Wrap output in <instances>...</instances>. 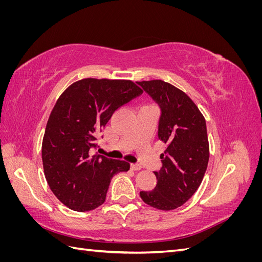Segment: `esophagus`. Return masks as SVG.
<instances>
[{
  "label": "esophagus",
  "instance_id": "1",
  "mask_svg": "<svg viewBox=\"0 0 262 262\" xmlns=\"http://www.w3.org/2000/svg\"><path fill=\"white\" fill-rule=\"evenodd\" d=\"M130 167L132 170H141L142 169V166L140 164H131Z\"/></svg>",
  "mask_w": 262,
  "mask_h": 262
}]
</instances>
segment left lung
I'll return each instance as SVG.
<instances>
[{"mask_svg": "<svg viewBox=\"0 0 262 262\" xmlns=\"http://www.w3.org/2000/svg\"><path fill=\"white\" fill-rule=\"evenodd\" d=\"M161 108L158 139L167 145L161 154L162 168L154 171L157 184L140 196L155 209L179 208L201 185L210 148L205 119L186 93L162 80L138 82Z\"/></svg>", "mask_w": 262, "mask_h": 262, "instance_id": "8db88e82", "label": "left lung"}]
</instances>
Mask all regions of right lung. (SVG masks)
<instances>
[{
    "instance_id": "right-lung-1",
    "label": "right lung",
    "mask_w": 262,
    "mask_h": 262,
    "mask_svg": "<svg viewBox=\"0 0 262 262\" xmlns=\"http://www.w3.org/2000/svg\"><path fill=\"white\" fill-rule=\"evenodd\" d=\"M141 94L132 81L83 78L55 102L42 140V165L51 191L69 209L98 208L113 177L130 169L128 162L92 155L91 148L116 110Z\"/></svg>"
}]
</instances>
